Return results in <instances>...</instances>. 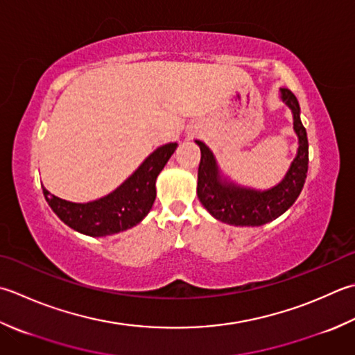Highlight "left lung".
<instances>
[{"mask_svg":"<svg viewBox=\"0 0 355 355\" xmlns=\"http://www.w3.org/2000/svg\"><path fill=\"white\" fill-rule=\"evenodd\" d=\"M280 96L283 103L293 110L298 149L286 175L270 189L257 191L227 182L226 178L223 180L212 150L203 141H196L201 150L197 183L198 200L212 217L223 223L232 226L266 225L286 212L300 196L308 173V135L300 120V106L295 95L289 89L282 87Z\"/></svg>","mask_w":355,"mask_h":355,"instance_id":"1","label":"left lung"}]
</instances>
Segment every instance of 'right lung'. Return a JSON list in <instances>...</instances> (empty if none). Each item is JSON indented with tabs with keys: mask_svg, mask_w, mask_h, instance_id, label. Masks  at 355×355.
Returning a JSON list of instances; mask_svg holds the SVG:
<instances>
[{
	"mask_svg": "<svg viewBox=\"0 0 355 355\" xmlns=\"http://www.w3.org/2000/svg\"><path fill=\"white\" fill-rule=\"evenodd\" d=\"M177 143L159 146L132 175L109 196L89 203H72L52 196L43 187L44 198L69 227L90 237H106L135 226L149 214L155 201V182Z\"/></svg>",
	"mask_w": 355,
	"mask_h": 355,
	"instance_id": "right-lung-1",
	"label": "right lung"
}]
</instances>
